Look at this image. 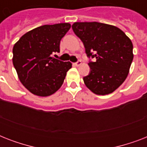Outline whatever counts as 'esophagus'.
Segmentation results:
<instances>
[{
	"mask_svg": "<svg viewBox=\"0 0 147 147\" xmlns=\"http://www.w3.org/2000/svg\"><path fill=\"white\" fill-rule=\"evenodd\" d=\"M81 64H82V62H81V60H78V61H77V62L74 63V65H75L76 66H79Z\"/></svg>",
	"mask_w": 147,
	"mask_h": 147,
	"instance_id": "1",
	"label": "esophagus"
}]
</instances>
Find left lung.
<instances>
[{"label": "left lung", "instance_id": "obj_1", "mask_svg": "<svg viewBox=\"0 0 147 147\" xmlns=\"http://www.w3.org/2000/svg\"><path fill=\"white\" fill-rule=\"evenodd\" d=\"M82 41L90 61V72L83 78L88 88L105 95L114 92L127 77L134 59L133 43L117 26L98 22H76L71 26Z\"/></svg>", "mask_w": 147, "mask_h": 147}]
</instances>
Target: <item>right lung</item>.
Wrapping results in <instances>:
<instances>
[{"mask_svg":"<svg viewBox=\"0 0 147 147\" xmlns=\"http://www.w3.org/2000/svg\"><path fill=\"white\" fill-rule=\"evenodd\" d=\"M70 27L68 23L39 26L13 46V64L18 78L33 94L49 96L63 84L71 63L55 59L53 54L59 53L60 41Z\"/></svg>","mask_w":147,"mask_h":147,"instance_id":"add662e5","label":"right lung"}]
</instances>
